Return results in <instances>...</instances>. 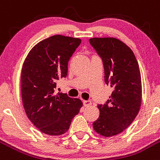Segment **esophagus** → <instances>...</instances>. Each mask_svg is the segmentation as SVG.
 I'll return each mask as SVG.
<instances>
[{
  "label": "esophagus",
  "instance_id": "obj_1",
  "mask_svg": "<svg viewBox=\"0 0 160 160\" xmlns=\"http://www.w3.org/2000/svg\"><path fill=\"white\" fill-rule=\"evenodd\" d=\"M91 104H92V102H91V101H90V100H83V106L86 107H90Z\"/></svg>",
  "mask_w": 160,
  "mask_h": 160
}]
</instances>
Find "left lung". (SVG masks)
<instances>
[{
    "label": "left lung",
    "mask_w": 160,
    "mask_h": 160,
    "mask_svg": "<svg viewBox=\"0 0 160 160\" xmlns=\"http://www.w3.org/2000/svg\"><path fill=\"white\" fill-rule=\"evenodd\" d=\"M90 43L101 57L104 80L112 88L107 103L97 106L100 116L93 127L102 137H112L125 130L140 109L142 83L139 64L132 50L117 38H93Z\"/></svg>",
    "instance_id": "obj_1"
}]
</instances>
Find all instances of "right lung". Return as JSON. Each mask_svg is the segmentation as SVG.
Wrapping results in <instances>:
<instances>
[{
  "label": "right lung",
  "instance_id": "1",
  "mask_svg": "<svg viewBox=\"0 0 160 160\" xmlns=\"http://www.w3.org/2000/svg\"><path fill=\"white\" fill-rule=\"evenodd\" d=\"M81 43L79 38L53 35L37 43L23 63L21 97L28 119L50 136L67 132L83 102L66 93L55 94L59 78L66 77L70 58Z\"/></svg>",
  "mask_w": 160,
  "mask_h": 160
}]
</instances>
